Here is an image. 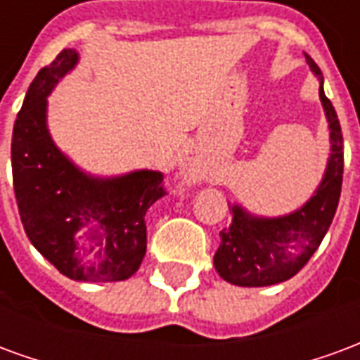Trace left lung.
Masks as SVG:
<instances>
[{"label":"left lung","mask_w":360,"mask_h":360,"mask_svg":"<svg viewBox=\"0 0 360 360\" xmlns=\"http://www.w3.org/2000/svg\"><path fill=\"white\" fill-rule=\"evenodd\" d=\"M307 63L322 82V71L304 53ZM320 102L330 127V160L324 179L299 210L281 218H257L231 206V226L221 229V243L214 255V268L221 278L241 287H266L293 278L316 252L332 224L343 181V134L338 113L320 84Z\"/></svg>","instance_id":"left-lung-1"}]
</instances>
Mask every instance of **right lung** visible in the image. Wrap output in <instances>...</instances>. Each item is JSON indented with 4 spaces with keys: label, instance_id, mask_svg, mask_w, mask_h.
Segmentation results:
<instances>
[{
    "label": "right lung",
    "instance_id": "1",
    "mask_svg": "<svg viewBox=\"0 0 360 360\" xmlns=\"http://www.w3.org/2000/svg\"><path fill=\"white\" fill-rule=\"evenodd\" d=\"M79 61L63 50L30 82L13 127V188L27 237L75 281H123L146 255L144 216L165 195L160 172L98 179L53 144L46 108L58 81Z\"/></svg>",
    "mask_w": 360,
    "mask_h": 360
}]
</instances>
